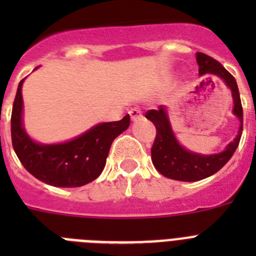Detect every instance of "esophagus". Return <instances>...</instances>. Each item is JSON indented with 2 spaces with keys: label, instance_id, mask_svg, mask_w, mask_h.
I'll return each instance as SVG.
<instances>
[{
  "label": "esophagus",
  "instance_id": "1",
  "mask_svg": "<svg viewBox=\"0 0 256 256\" xmlns=\"http://www.w3.org/2000/svg\"><path fill=\"white\" fill-rule=\"evenodd\" d=\"M130 119L132 120H137L138 118L142 116V112H141V108H133L130 110Z\"/></svg>",
  "mask_w": 256,
  "mask_h": 256
}]
</instances>
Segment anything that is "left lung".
Wrapping results in <instances>:
<instances>
[{
	"label": "left lung",
	"mask_w": 256,
	"mask_h": 256,
	"mask_svg": "<svg viewBox=\"0 0 256 256\" xmlns=\"http://www.w3.org/2000/svg\"><path fill=\"white\" fill-rule=\"evenodd\" d=\"M196 60H198L200 76L206 74V76H219L230 88L234 102V112L241 122V126L236 138L228 144L224 151L214 155H198L184 150L177 142L172 132L165 106H159L158 110H148L146 112V118L152 122L156 128L155 141L151 148V160L154 166L165 177L183 180V182H196L220 170L234 154L242 134V105H241L236 79L228 70H226V68L219 61L202 52H196Z\"/></svg>",
	"instance_id": "left-lung-1"
}]
</instances>
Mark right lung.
I'll list each match as a JSON object with an SVG mask.
<instances>
[{
	"label": "right lung",
	"instance_id": "right-lung-1",
	"mask_svg": "<svg viewBox=\"0 0 256 256\" xmlns=\"http://www.w3.org/2000/svg\"><path fill=\"white\" fill-rule=\"evenodd\" d=\"M22 80L11 112V141L24 168L37 180L55 187H80L96 180L104 170L112 141L130 126V115L122 120L98 124L65 144H36L22 124Z\"/></svg>",
	"mask_w": 256,
	"mask_h": 256
}]
</instances>
